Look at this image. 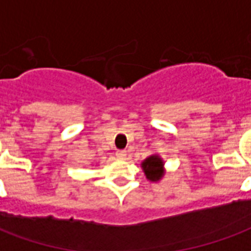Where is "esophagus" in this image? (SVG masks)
<instances>
[{
	"instance_id": "esophagus-1",
	"label": "esophagus",
	"mask_w": 251,
	"mask_h": 251,
	"mask_svg": "<svg viewBox=\"0 0 251 251\" xmlns=\"http://www.w3.org/2000/svg\"><path fill=\"white\" fill-rule=\"evenodd\" d=\"M115 154H117V157L124 158L126 157V154H127V153H126V151H124V149H120V151H117V152H115Z\"/></svg>"
}]
</instances>
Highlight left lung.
<instances>
[{"label": "left lung", "mask_w": 251, "mask_h": 251, "mask_svg": "<svg viewBox=\"0 0 251 251\" xmlns=\"http://www.w3.org/2000/svg\"><path fill=\"white\" fill-rule=\"evenodd\" d=\"M144 172L147 175V177L152 181H157L163 176V163L157 156H151L142 163Z\"/></svg>", "instance_id": "8db88e82"}]
</instances>
